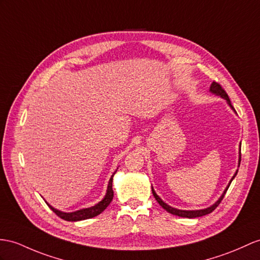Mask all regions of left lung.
Here are the masks:
<instances>
[{"mask_svg": "<svg viewBox=\"0 0 260 260\" xmlns=\"http://www.w3.org/2000/svg\"><path fill=\"white\" fill-rule=\"evenodd\" d=\"M210 91H211L212 93H214V94H216V96H219L220 98L225 99V100H226V103H227V105H229V106L231 107V108H232L234 111H235V109H234V107H233V106H232V104H231V100H230L229 96H227L226 91L223 89V88L220 87V85H219V84H217V82L213 81V82H212V85H211V87H210ZM235 112H236V111H235ZM240 144H242V143H240ZM240 144H239V148H240ZM239 164H240V149H239V157H238V168H239ZM237 172H238V170L236 171L235 174L233 175V178L231 179V181H230V183H229V185L226 186V188L224 189L223 194H221V195L219 196V199H218L216 202H215V203H214L213 205L208 206V207H206V208H203V210H193V211L179 210V208H175V207H172V206H170L169 204H167L166 202H164V201L160 198V196L155 193V191H154V188H153V187H152V194H153V196L155 198V200H156L157 203H159V204L164 208V210H166L167 212H169L170 214L176 215V216H180V217H187V218L201 217V216H204V215H207V214L212 213V212L215 210V208H216V207L219 205V203L221 202V200L224 199L225 193H226L227 189H229V187H230V185H231L232 181H233L234 179H235V176H236Z\"/></svg>", "mask_w": 260, "mask_h": 260, "instance_id": "8db88e82", "label": "left lung"}]
</instances>
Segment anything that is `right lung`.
<instances>
[{
  "instance_id": "right-lung-1",
  "label": "right lung",
  "mask_w": 260,
  "mask_h": 260,
  "mask_svg": "<svg viewBox=\"0 0 260 260\" xmlns=\"http://www.w3.org/2000/svg\"><path fill=\"white\" fill-rule=\"evenodd\" d=\"M118 170V168H117ZM117 170L115 172L112 173L111 178L108 182V186H107V192L105 198L101 200L99 203H97L96 205H93L91 207H87V208H81V210L75 211V212H62L57 210V208L53 207L50 204H48L46 202V204L49 206L50 210H52L57 216H59L60 218L68 220V221H78V220H84V219H88V218H92L94 216H97L100 213H103L108 205L110 204V202L113 199V191H112V180H113V175L116 174Z\"/></svg>"
}]
</instances>
